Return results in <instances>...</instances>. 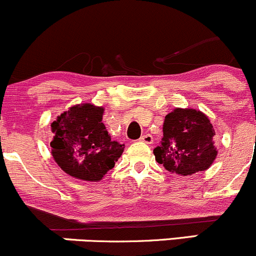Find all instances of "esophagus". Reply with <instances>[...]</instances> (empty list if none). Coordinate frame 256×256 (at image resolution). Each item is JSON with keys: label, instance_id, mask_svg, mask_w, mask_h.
<instances>
[{"label": "esophagus", "instance_id": "esophagus-1", "mask_svg": "<svg viewBox=\"0 0 256 256\" xmlns=\"http://www.w3.org/2000/svg\"><path fill=\"white\" fill-rule=\"evenodd\" d=\"M140 141L147 143V144H150V143H153V136L150 134H143L141 138H140Z\"/></svg>", "mask_w": 256, "mask_h": 256}]
</instances>
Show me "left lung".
I'll return each mask as SVG.
<instances>
[{
	"mask_svg": "<svg viewBox=\"0 0 256 256\" xmlns=\"http://www.w3.org/2000/svg\"><path fill=\"white\" fill-rule=\"evenodd\" d=\"M214 136L215 130L206 114L176 108L165 116L162 142L153 153L170 172L193 175L206 170L218 156Z\"/></svg>",
	"mask_w": 256,
	"mask_h": 256,
	"instance_id": "8db88e82",
	"label": "left lung"
}]
</instances>
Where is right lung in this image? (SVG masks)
Returning a JSON list of instances; mask_svg holds the SVG:
<instances>
[{
    "mask_svg": "<svg viewBox=\"0 0 256 256\" xmlns=\"http://www.w3.org/2000/svg\"><path fill=\"white\" fill-rule=\"evenodd\" d=\"M102 115V106L85 103L72 106L50 125L53 158L72 178L100 181L122 156L125 144L112 141Z\"/></svg>",
    "mask_w": 256,
    "mask_h": 256,
    "instance_id": "add662e5",
    "label": "right lung"
}]
</instances>
